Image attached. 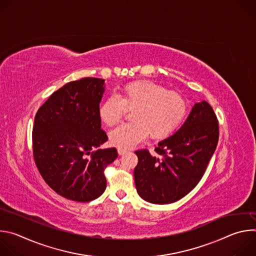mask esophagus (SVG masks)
I'll use <instances>...</instances> for the list:
<instances>
[{"instance_id":"esophagus-1","label":"esophagus","mask_w":256,"mask_h":256,"mask_svg":"<svg viewBox=\"0 0 256 256\" xmlns=\"http://www.w3.org/2000/svg\"><path fill=\"white\" fill-rule=\"evenodd\" d=\"M118 152L120 155H124V154L128 152V150L122 149V148H118Z\"/></svg>"}]
</instances>
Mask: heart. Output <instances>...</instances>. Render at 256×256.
<instances>
[{"label":"heart","mask_w":256,"mask_h":256,"mask_svg":"<svg viewBox=\"0 0 256 256\" xmlns=\"http://www.w3.org/2000/svg\"><path fill=\"white\" fill-rule=\"evenodd\" d=\"M126 110H132V122L110 132L109 140L116 147L128 149L150 136L162 140L173 134L186 118L188 99L179 92L169 91L152 81L126 84L118 96L108 97L99 107V118L107 126L118 124Z\"/></svg>","instance_id":"b5f03b06"}]
</instances>
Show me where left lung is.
I'll use <instances>...</instances> for the list:
<instances>
[{"label": "left lung", "instance_id": "8db88e82", "mask_svg": "<svg viewBox=\"0 0 256 256\" xmlns=\"http://www.w3.org/2000/svg\"><path fill=\"white\" fill-rule=\"evenodd\" d=\"M218 122L212 106L196 103L186 122L172 136L158 142L152 156L136 151L134 170L140 196L149 202H174L190 194L200 182L216 148Z\"/></svg>", "mask_w": 256, "mask_h": 256}]
</instances>
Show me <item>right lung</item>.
Listing matches in <instances>:
<instances>
[{
	"label": "right lung",
	"mask_w": 256,
	"mask_h": 256,
	"mask_svg": "<svg viewBox=\"0 0 256 256\" xmlns=\"http://www.w3.org/2000/svg\"><path fill=\"white\" fill-rule=\"evenodd\" d=\"M103 85L98 78L70 82L54 92L34 118L35 165L48 186L70 200L99 198L106 188L104 170L118 158L116 148L98 149L108 140L99 118Z\"/></svg>",
	"instance_id": "right-lung-1"
}]
</instances>
